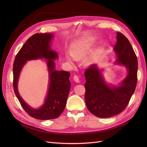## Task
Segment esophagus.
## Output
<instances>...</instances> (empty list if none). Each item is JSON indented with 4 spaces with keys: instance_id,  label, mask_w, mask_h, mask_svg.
Returning <instances> with one entry per match:
<instances>
[{
    "instance_id": "1",
    "label": "esophagus",
    "mask_w": 147,
    "mask_h": 147,
    "mask_svg": "<svg viewBox=\"0 0 147 147\" xmlns=\"http://www.w3.org/2000/svg\"><path fill=\"white\" fill-rule=\"evenodd\" d=\"M73 79H74V80L76 82H77V83H79V82H80L79 78V77H78V76H76V75L74 76Z\"/></svg>"
}]
</instances>
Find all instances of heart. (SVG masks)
<instances>
[{
	"instance_id": "heart-1",
	"label": "heart",
	"mask_w": 147,
	"mask_h": 147,
	"mask_svg": "<svg viewBox=\"0 0 147 147\" xmlns=\"http://www.w3.org/2000/svg\"><path fill=\"white\" fill-rule=\"evenodd\" d=\"M95 42L92 37H83L74 42L71 46V54H66L65 58L69 62H73L74 59L80 60L85 57L90 51ZM84 64L90 65L94 63V58L89 57L84 60Z\"/></svg>"
}]
</instances>
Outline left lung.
Instances as JSON below:
<instances>
[{"label":"left lung","instance_id":"left-lung-1","mask_svg":"<svg viewBox=\"0 0 147 147\" xmlns=\"http://www.w3.org/2000/svg\"><path fill=\"white\" fill-rule=\"evenodd\" d=\"M114 51L118 57L115 63L125 66L128 70L126 78L119 86L108 85L96 64L90 65L84 72L86 104L89 111L99 118H109L122 112L136 86L137 57L129 40L121 33H117Z\"/></svg>","mask_w":147,"mask_h":147}]
</instances>
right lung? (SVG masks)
Instances as JSON below:
<instances>
[{
	"mask_svg": "<svg viewBox=\"0 0 147 147\" xmlns=\"http://www.w3.org/2000/svg\"><path fill=\"white\" fill-rule=\"evenodd\" d=\"M53 37L51 33H36L31 36L17 54L13 65V87L15 94L26 112L31 117L38 120H50L58 117L65 109L71 87L69 80L70 73L55 69L53 59L58 58V54L51 48L50 43ZM39 58L47 59L50 84L44 104L40 109H34L27 105L19 96L17 84L20 71L26 62Z\"/></svg>",
	"mask_w": 147,
	"mask_h": 147,
	"instance_id": "right-lung-1",
	"label": "right lung"
}]
</instances>
